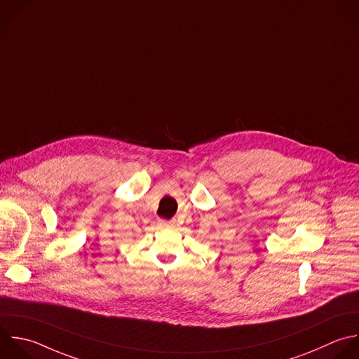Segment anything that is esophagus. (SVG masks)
<instances>
[{
  "label": "esophagus",
  "mask_w": 359,
  "mask_h": 359,
  "mask_svg": "<svg viewBox=\"0 0 359 359\" xmlns=\"http://www.w3.org/2000/svg\"><path fill=\"white\" fill-rule=\"evenodd\" d=\"M158 224H160V226H163V227H174V226H175V222H174V220H171V222L160 220V222H158Z\"/></svg>",
  "instance_id": "esophagus-1"
}]
</instances>
